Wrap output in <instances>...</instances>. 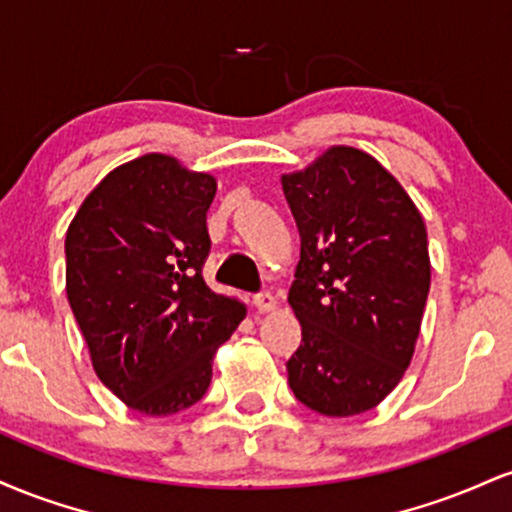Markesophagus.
I'll use <instances>...</instances> for the list:
<instances>
[{"instance_id": "esophagus-1", "label": "esophagus", "mask_w": 512, "mask_h": 512, "mask_svg": "<svg viewBox=\"0 0 512 512\" xmlns=\"http://www.w3.org/2000/svg\"><path fill=\"white\" fill-rule=\"evenodd\" d=\"M255 308H257V313H272V310L276 308V296H274V293H269V291L257 293V296H255Z\"/></svg>"}]
</instances>
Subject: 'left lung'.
I'll list each match as a JSON object with an SVG mask.
<instances>
[{"label": "left lung", "instance_id": "obj_1", "mask_svg": "<svg viewBox=\"0 0 512 512\" xmlns=\"http://www.w3.org/2000/svg\"><path fill=\"white\" fill-rule=\"evenodd\" d=\"M281 187L301 233L289 305L303 339L286 363L289 385L317 414H363L414 356L431 289L424 216L354 146H332L281 175Z\"/></svg>", "mask_w": 512, "mask_h": 512}]
</instances>
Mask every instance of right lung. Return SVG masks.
Listing matches in <instances>:
<instances>
[{
  "mask_svg": "<svg viewBox=\"0 0 512 512\" xmlns=\"http://www.w3.org/2000/svg\"><path fill=\"white\" fill-rule=\"evenodd\" d=\"M214 195V175L144 154L110 170L67 228V298L93 370L139 414L199 402L216 349L245 317L202 279Z\"/></svg>",
  "mask_w": 512,
  "mask_h": 512,
  "instance_id": "obj_1",
  "label": "right lung"
}]
</instances>
